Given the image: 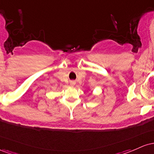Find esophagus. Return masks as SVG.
Listing matches in <instances>:
<instances>
[{"label": "esophagus", "mask_w": 154, "mask_h": 154, "mask_svg": "<svg viewBox=\"0 0 154 154\" xmlns=\"http://www.w3.org/2000/svg\"><path fill=\"white\" fill-rule=\"evenodd\" d=\"M75 82H70V85L71 86H75Z\"/></svg>", "instance_id": "esophagus-1"}]
</instances>
